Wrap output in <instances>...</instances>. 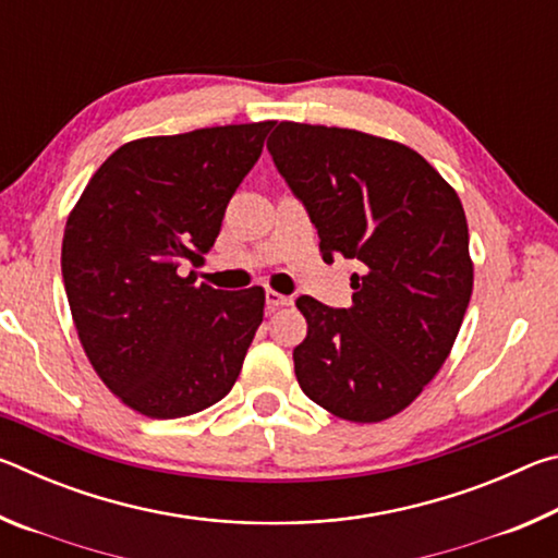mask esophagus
<instances>
[{"mask_svg": "<svg viewBox=\"0 0 558 558\" xmlns=\"http://www.w3.org/2000/svg\"><path fill=\"white\" fill-rule=\"evenodd\" d=\"M266 305H268V310L286 307V305H292V298L280 295V292H276V290H266Z\"/></svg>", "mask_w": 558, "mask_h": 558, "instance_id": "obj_1", "label": "esophagus"}]
</instances>
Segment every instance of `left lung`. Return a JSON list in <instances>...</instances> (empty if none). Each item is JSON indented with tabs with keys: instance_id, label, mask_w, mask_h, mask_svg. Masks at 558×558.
Segmentation results:
<instances>
[{
	"instance_id": "left-lung-1",
	"label": "left lung",
	"mask_w": 558,
	"mask_h": 558,
	"mask_svg": "<svg viewBox=\"0 0 558 558\" xmlns=\"http://www.w3.org/2000/svg\"><path fill=\"white\" fill-rule=\"evenodd\" d=\"M268 153L305 206L325 263H362L352 307L300 295V389L337 418L401 413L446 364L472 295L456 189L411 147L359 130L280 122Z\"/></svg>"
}]
</instances>
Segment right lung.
I'll list each match as a JSON object with an SVG mask.
<instances>
[{"label": "right lung", "instance_id": "1", "mask_svg": "<svg viewBox=\"0 0 558 558\" xmlns=\"http://www.w3.org/2000/svg\"><path fill=\"white\" fill-rule=\"evenodd\" d=\"M268 122L143 137L116 149L65 221L61 270L102 384L147 418L221 401L263 323L266 292L194 286Z\"/></svg>", "mask_w": 558, "mask_h": 558}]
</instances>
